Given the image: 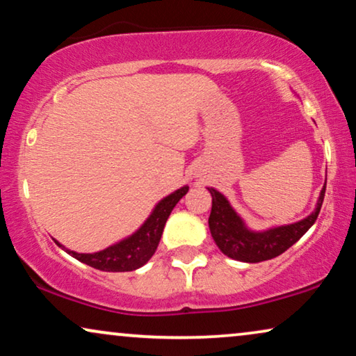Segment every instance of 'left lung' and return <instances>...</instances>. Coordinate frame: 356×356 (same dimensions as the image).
Wrapping results in <instances>:
<instances>
[{
  "mask_svg": "<svg viewBox=\"0 0 356 356\" xmlns=\"http://www.w3.org/2000/svg\"><path fill=\"white\" fill-rule=\"evenodd\" d=\"M211 193V213L208 218V225L213 239L220 250L227 257L241 260V262L257 264L270 260L290 249L309 227L314 225L319 215L322 202L325 195V184L321 191L316 210L306 216L305 220L293 222V225L275 226L267 231H252L245 226L238 213L233 210L226 197L215 188L208 187Z\"/></svg>",
  "mask_w": 356,
  "mask_h": 356,
  "instance_id": "1",
  "label": "left lung"
}]
</instances>
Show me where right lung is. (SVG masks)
Segmentation results:
<instances>
[{
	"label": "right lung",
	"instance_id": "1",
	"mask_svg": "<svg viewBox=\"0 0 356 356\" xmlns=\"http://www.w3.org/2000/svg\"><path fill=\"white\" fill-rule=\"evenodd\" d=\"M188 192V187L184 186L163 198L158 205L154 207V210L151 211L143 225L136 233H134L129 238H125L120 243L111 245V248L99 250L94 254H78L74 250L66 249L65 245H61L58 241H55L61 249H65L70 255H73L74 259H78L79 262L89 265L102 272H131L136 270L148 262L153 257V254L158 249V244L163 236V229L165 221L170 215V211L174 210V207L177 205V202L186 195Z\"/></svg>",
	"mask_w": 356,
	"mask_h": 356
}]
</instances>
